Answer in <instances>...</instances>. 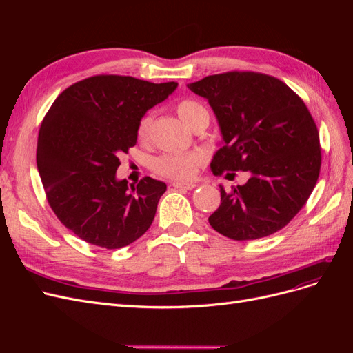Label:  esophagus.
<instances>
[{
    "label": "esophagus",
    "instance_id": "1",
    "mask_svg": "<svg viewBox=\"0 0 353 353\" xmlns=\"http://www.w3.org/2000/svg\"><path fill=\"white\" fill-rule=\"evenodd\" d=\"M172 187H175V188H184V190H193V188L197 187V184L196 183H191V181H187V183H184V181H174Z\"/></svg>",
    "mask_w": 353,
    "mask_h": 353
}]
</instances>
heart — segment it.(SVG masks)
<instances>
[{
	"label": "heart",
	"instance_id": "1",
	"mask_svg": "<svg viewBox=\"0 0 353 353\" xmlns=\"http://www.w3.org/2000/svg\"><path fill=\"white\" fill-rule=\"evenodd\" d=\"M176 114L187 126L194 128L199 122L208 121L209 113L205 105L196 100L184 99L175 105ZM152 114H144L137 125V138L140 141H145L150 134ZM203 162V157L197 153H168L157 157L153 162L154 172L160 176L172 178V179H188L194 176L199 166Z\"/></svg>",
	"mask_w": 353,
	"mask_h": 353
}]
</instances>
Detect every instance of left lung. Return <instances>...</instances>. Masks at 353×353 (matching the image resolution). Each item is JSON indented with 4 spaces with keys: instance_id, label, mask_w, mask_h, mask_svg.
Returning a JSON list of instances; mask_svg holds the SVG:
<instances>
[{
    "instance_id": "8db88e82",
    "label": "left lung",
    "mask_w": 353,
    "mask_h": 353,
    "mask_svg": "<svg viewBox=\"0 0 353 353\" xmlns=\"http://www.w3.org/2000/svg\"><path fill=\"white\" fill-rule=\"evenodd\" d=\"M187 87L209 101L219 125L222 145L212 172L250 175L232 193L219 185L210 227L239 241L285 227L311 196L321 168L318 130L302 99L280 79L254 72L212 74Z\"/></svg>"
}]
</instances>
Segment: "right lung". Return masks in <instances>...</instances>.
<instances>
[{
	"label": "right lung",
	"mask_w": 353,
	"mask_h": 353,
	"mask_svg": "<svg viewBox=\"0 0 353 353\" xmlns=\"http://www.w3.org/2000/svg\"><path fill=\"white\" fill-rule=\"evenodd\" d=\"M176 82L100 74L70 85L41 123L38 172L52 212L79 239L121 249L150 228L166 184L150 176L130 188L119 156L137 144L141 117Z\"/></svg>",
	"instance_id": "right-lung-1"
}]
</instances>
